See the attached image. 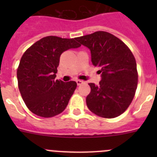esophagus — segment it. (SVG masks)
I'll return each mask as SVG.
<instances>
[{
    "mask_svg": "<svg viewBox=\"0 0 157 157\" xmlns=\"http://www.w3.org/2000/svg\"><path fill=\"white\" fill-rule=\"evenodd\" d=\"M76 83H77L78 86H79V85H82V84H83L84 82L82 81V80H76Z\"/></svg>",
    "mask_w": 157,
    "mask_h": 157,
    "instance_id": "1",
    "label": "esophagus"
}]
</instances>
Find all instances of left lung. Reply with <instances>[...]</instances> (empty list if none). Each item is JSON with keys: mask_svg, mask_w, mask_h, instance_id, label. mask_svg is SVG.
Masks as SVG:
<instances>
[{"mask_svg": "<svg viewBox=\"0 0 157 157\" xmlns=\"http://www.w3.org/2000/svg\"><path fill=\"white\" fill-rule=\"evenodd\" d=\"M75 40L90 50L93 65L100 67L99 85L89 83L91 91L86 97L88 109L101 117H117L127 110L137 89L134 55L121 40L108 32L97 31Z\"/></svg>", "mask_w": 157, "mask_h": 157, "instance_id": "left-lung-1", "label": "left lung"}]
</instances>
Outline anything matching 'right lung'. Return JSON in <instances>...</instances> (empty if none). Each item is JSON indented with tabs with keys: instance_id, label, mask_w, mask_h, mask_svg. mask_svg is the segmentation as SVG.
Listing matches in <instances>:
<instances>
[{
	"instance_id": "obj_1",
	"label": "right lung",
	"mask_w": 157,
	"mask_h": 157,
	"mask_svg": "<svg viewBox=\"0 0 157 157\" xmlns=\"http://www.w3.org/2000/svg\"><path fill=\"white\" fill-rule=\"evenodd\" d=\"M81 46L75 38L43 37L23 53L17 70L19 91L30 112L52 117L66 109L77 83L55 80L59 57L64 51Z\"/></svg>"
}]
</instances>
